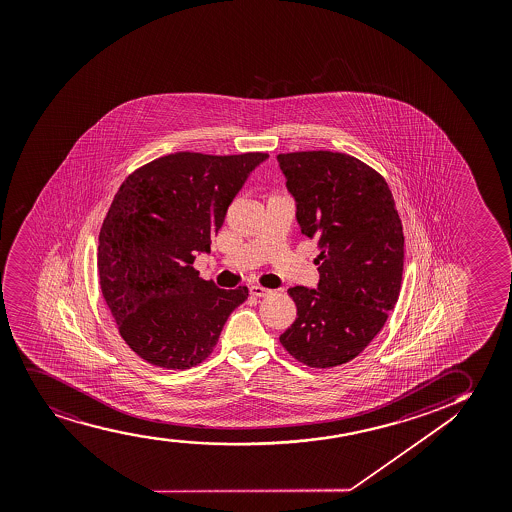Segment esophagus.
I'll return each instance as SVG.
<instances>
[{"mask_svg": "<svg viewBox=\"0 0 512 512\" xmlns=\"http://www.w3.org/2000/svg\"><path fill=\"white\" fill-rule=\"evenodd\" d=\"M271 293V290H267V288L259 286V284H253V286H250V295H252V297H267V295H271Z\"/></svg>", "mask_w": 512, "mask_h": 512, "instance_id": "1", "label": "esophagus"}]
</instances>
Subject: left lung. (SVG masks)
<instances>
[{
    "label": "left lung",
    "mask_w": 512,
    "mask_h": 512,
    "mask_svg": "<svg viewBox=\"0 0 512 512\" xmlns=\"http://www.w3.org/2000/svg\"><path fill=\"white\" fill-rule=\"evenodd\" d=\"M302 233L317 241V290L288 295L297 319L279 336L305 366L355 359L385 326L404 272V229L383 176L338 152L279 153Z\"/></svg>",
    "instance_id": "left-lung-1"
}]
</instances>
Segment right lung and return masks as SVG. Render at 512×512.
Returning <instances> with one entry per match:
<instances>
[{"label":"right lung","instance_id":"add662e5","mask_svg":"<svg viewBox=\"0 0 512 512\" xmlns=\"http://www.w3.org/2000/svg\"><path fill=\"white\" fill-rule=\"evenodd\" d=\"M267 153L177 152L126 177L100 231L101 293L129 348L164 369L207 359L247 286L221 290L200 278L228 207Z\"/></svg>","mask_w":512,"mask_h":512}]
</instances>
